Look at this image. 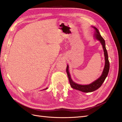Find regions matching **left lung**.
<instances>
[{
  "mask_svg": "<svg viewBox=\"0 0 122 122\" xmlns=\"http://www.w3.org/2000/svg\"><path fill=\"white\" fill-rule=\"evenodd\" d=\"M92 27H93L95 30L94 32V37L96 40H98L100 43H101L102 46L103 51H104V55L105 57V65L101 75L100 76L98 79L94 81L93 82H92L90 84L84 85L80 84L75 82L72 79L71 75H70V73L69 72L68 65H67V69H66V72L67 73L70 86H71V87L73 88H74V89L81 91L82 92H84V93H90V92H94L98 89V88L102 86L103 83L104 82L106 77L108 75L109 70V62L108 61L107 51L105 47V40L102 37L100 34L99 30L95 26H92Z\"/></svg>",
  "mask_w": 122,
  "mask_h": 122,
  "instance_id": "1",
  "label": "left lung"
}]
</instances>
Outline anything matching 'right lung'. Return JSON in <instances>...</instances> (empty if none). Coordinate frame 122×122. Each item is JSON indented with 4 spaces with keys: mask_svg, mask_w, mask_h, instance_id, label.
Instances as JSON below:
<instances>
[{
    "mask_svg": "<svg viewBox=\"0 0 122 122\" xmlns=\"http://www.w3.org/2000/svg\"><path fill=\"white\" fill-rule=\"evenodd\" d=\"M47 89H48V87H47V88H45V89H43V90H47Z\"/></svg>",
    "mask_w": 122,
    "mask_h": 122,
    "instance_id": "add662e5",
    "label": "right lung"
}]
</instances>
